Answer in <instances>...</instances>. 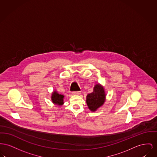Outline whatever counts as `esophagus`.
Segmentation results:
<instances>
[{"mask_svg": "<svg viewBox=\"0 0 157 157\" xmlns=\"http://www.w3.org/2000/svg\"><path fill=\"white\" fill-rule=\"evenodd\" d=\"M81 93V91H74L73 92V94H75V95H78V94H80Z\"/></svg>", "mask_w": 157, "mask_h": 157, "instance_id": "esophagus-1", "label": "esophagus"}]
</instances>
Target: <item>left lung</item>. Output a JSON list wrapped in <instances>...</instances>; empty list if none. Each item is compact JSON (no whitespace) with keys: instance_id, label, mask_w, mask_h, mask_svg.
Wrapping results in <instances>:
<instances>
[{"instance_id":"left-lung-1","label":"left lung","mask_w":157,"mask_h":157,"mask_svg":"<svg viewBox=\"0 0 157 157\" xmlns=\"http://www.w3.org/2000/svg\"><path fill=\"white\" fill-rule=\"evenodd\" d=\"M86 103L89 109L94 112L100 107L105 102V94L104 89L101 85L96 84L93 91L87 96Z\"/></svg>"}]
</instances>
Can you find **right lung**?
<instances>
[{
	"mask_svg": "<svg viewBox=\"0 0 157 157\" xmlns=\"http://www.w3.org/2000/svg\"><path fill=\"white\" fill-rule=\"evenodd\" d=\"M63 99H64V96L58 94L57 91H54V93L52 94V96H51L52 101L56 105H62L64 103Z\"/></svg>",
	"mask_w": 157,
	"mask_h": 157,
	"instance_id": "obj_1",
	"label": "right lung"
}]
</instances>
